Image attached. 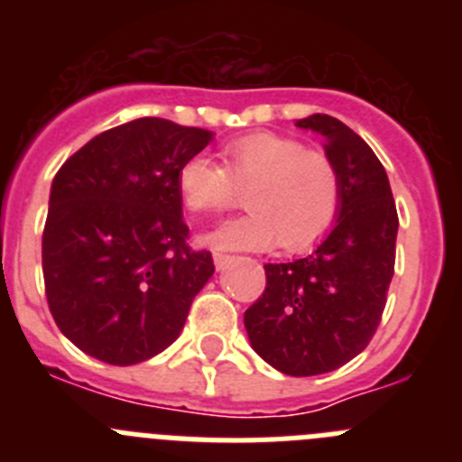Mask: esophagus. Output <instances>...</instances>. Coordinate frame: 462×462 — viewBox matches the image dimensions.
<instances>
[{
    "label": "esophagus",
    "instance_id": "34e87169",
    "mask_svg": "<svg viewBox=\"0 0 462 462\" xmlns=\"http://www.w3.org/2000/svg\"><path fill=\"white\" fill-rule=\"evenodd\" d=\"M212 259H215V268H217V271H224V268L231 266V263H234L236 256L222 254V252H215V254H212Z\"/></svg>",
    "mask_w": 462,
    "mask_h": 462
}]
</instances>
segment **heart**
<instances>
[{"label":"heart","instance_id":"1","mask_svg":"<svg viewBox=\"0 0 462 462\" xmlns=\"http://www.w3.org/2000/svg\"><path fill=\"white\" fill-rule=\"evenodd\" d=\"M252 212L206 236L219 250H266L275 243L303 252L336 226L342 206L340 171L328 154L298 138L250 134L222 148V166L194 154L178 171V191L191 212L219 215L240 201Z\"/></svg>","mask_w":462,"mask_h":462}]
</instances>
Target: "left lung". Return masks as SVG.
Returning a JSON list of instances; mask_svg holds the SVG:
<instances>
[{
    "label": "left lung",
    "instance_id": "left-lung-1",
    "mask_svg": "<svg viewBox=\"0 0 462 462\" xmlns=\"http://www.w3.org/2000/svg\"><path fill=\"white\" fill-rule=\"evenodd\" d=\"M296 126L326 138L342 206L328 238L305 259L266 263V289L245 312L252 349L291 377L337 370L368 346L395 266L398 212L389 175L345 122L310 116Z\"/></svg>",
    "mask_w": 462,
    "mask_h": 462
}]
</instances>
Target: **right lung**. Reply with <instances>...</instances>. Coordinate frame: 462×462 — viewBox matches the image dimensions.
Instances as JSON below:
<instances>
[{
	"label": "right lung",
	"instance_id": "1",
	"mask_svg": "<svg viewBox=\"0 0 462 462\" xmlns=\"http://www.w3.org/2000/svg\"><path fill=\"white\" fill-rule=\"evenodd\" d=\"M212 134L141 117L94 136L52 180L43 282L57 328L89 356L134 365L164 352L215 273L187 245L178 171Z\"/></svg>",
	"mask_w": 462,
	"mask_h": 462
}]
</instances>
